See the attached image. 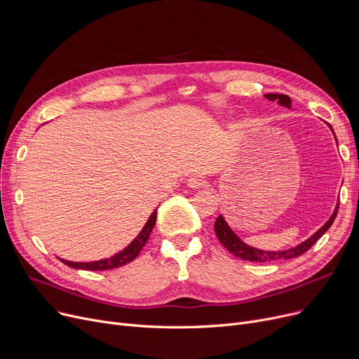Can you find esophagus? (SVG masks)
<instances>
[{"label":"esophagus","mask_w":359,"mask_h":359,"mask_svg":"<svg viewBox=\"0 0 359 359\" xmlns=\"http://www.w3.org/2000/svg\"><path fill=\"white\" fill-rule=\"evenodd\" d=\"M205 184L206 182L201 176H192L189 180H187V186L192 187V189H201V187H203Z\"/></svg>","instance_id":"obj_1"}]
</instances>
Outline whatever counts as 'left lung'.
<instances>
[{"mask_svg":"<svg viewBox=\"0 0 359 359\" xmlns=\"http://www.w3.org/2000/svg\"><path fill=\"white\" fill-rule=\"evenodd\" d=\"M265 97L271 102H278L280 106H285V107H291V99L285 94H265ZM330 126V125H329ZM332 129V126H330ZM333 130V129H332ZM337 208L339 205H336V210L332 214V217L329 218V221L323 225L322 229L317 230L310 238H307L306 241H303L298 246L288 249V250H279V252H266V250H260V249H255L252 246H248L246 243H244L240 237H237V234L230 229V225L227 224V221L224 219L222 215H219L215 221V234L218 237V240L221 241L222 246L227 249L230 253H233L234 256L243 259V260H249V262H275V260H288V259H294L298 257L303 253H306L313 244L322 237L329 229L330 225L333 224L336 215H337Z\"/></svg>","mask_w":359,"mask_h":359,"instance_id":"left-lung-1","label":"left lung"}]
</instances>
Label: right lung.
<instances>
[{"label":"right lung","instance_id":"add662e5","mask_svg":"<svg viewBox=\"0 0 359 359\" xmlns=\"http://www.w3.org/2000/svg\"><path fill=\"white\" fill-rule=\"evenodd\" d=\"M156 219H157V210L149 215L148 221L145 222L144 229L137 236V238H134V241L128 244V248H125L122 252H119L118 255L111 256L109 259H103V260H97V262H69L65 259H60V260L64 262L67 266H71L74 269H86V271H107V269H115V268L123 266L140 255V252L145 246V243L148 241L151 231H153V229H154Z\"/></svg>","mask_w":359,"mask_h":359}]
</instances>
